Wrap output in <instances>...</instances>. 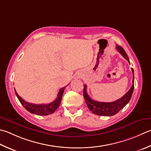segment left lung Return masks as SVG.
Returning <instances> with one entry per match:
<instances>
[{
	"label": "left lung",
	"mask_w": 151,
	"mask_h": 151,
	"mask_svg": "<svg viewBox=\"0 0 151 151\" xmlns=\"http://www.w3.org/2000/svg\"><path fill=\"white\" fill-rule=\"evenodd\" d=\"M116 48L119 51L120 54L122 55L126 60L129 63V60L128 58V56L127 55L126 52L124 51L122 47L116 44ZM132 73H133V81H132V86L130 89L127 92L124 96H122L119 99L116 100V101L113 102H109V103H105V102H99L97 101H94V100L91 99L90 96H88L87 93L86 85H84V91H83V96L86 103L88 105V108L92 112L93 114L99 115V116H113V115L116 114V113L123 109L125 106L128 104V102L130 100L133 91L134 89V69H132Z\"/></svg>",
	"instance_id": "obj_1"
}]
</instances>
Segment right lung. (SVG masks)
Returning <instances> with one entry per match:
<instances>
[{
	"mask_svg": "<svg viewBox=\"0 0 151 151\" xmlns=\"http://www.w3.org/2000/svg\"><path fill=\"white\" fill-rule=\"evenodd\" d=\"M65 87L66 86L61 88L60 91H59L58 97H56V99L54 101L49 103V104L37 105L34 104V103H30L29 102H27L17 94L16 90H15V88L14 90L15 93H16V95L17 98H18L21 104L24 107V108L27 111H28L29 113H31L32 114L40 115V116H46V115L54 113V112L57 110V109L59 107V106H60L61 103L62 96H63V91Z\"/></svg>",
	"mask_w": 151,
	"mask_h": 151,
	"instance_id": "obj_1",
	"label": "right lung"
}]
</instances>
